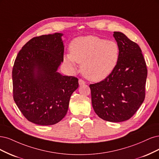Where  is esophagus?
<instances>
[{
	"instance_id": "34e87169",
	"label": "esophagus",
	"mask_w": 159,
	"mask_h": 159,
	"mask_svg": "<svg viewBox=\"0 0 159 159\" xmlns=\"http://www.w3.org/2000/svg\"><path fill=\"white\" fill-rule=\"evenodd\" d=\"M79 84L80 85L84 84H86V82H85L84 80H82V79H79Z\"/></svg>"
}]
</instances>
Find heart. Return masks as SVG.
<instances>
[{
    "instance_id": "1",
    "label": "heart",
    "mask_w": 159,
    "mask_h": 159,
    "mask_svg": "<svg viewBox=\"0 0 159 159\" xmlns=\"http://www.w3.org/2000/svg\"><path fill=\"white\" fill-rule=\"evenodd\" d=\"M120 58V47L116 42L94 35L75 38L70 44V54L64 60L72 70L75 63L81 65V72L90 80L98 82L116 69Z\"/></svg>"
}]
</instances>
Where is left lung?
Listing matches in <instances>:
<instances>
[{
	"label": "left lung",
	"instance_id": "1",
	"mask_svg": "<svg viewBox=\"0 0 159 159\" xmlns=\"http://www.w3.org/2000/svg\"><path fill=\"white\" fill-rule=\"evenodd\" d=\"M114 37L120 47L118 63L107 77L89 87L96 114L104 120L121 122L130 119L145 100L147 69L138 44L120 32Z\"/></svg>",
	"mask_w": 159,
	"mask_h": 159
}]
</instances>
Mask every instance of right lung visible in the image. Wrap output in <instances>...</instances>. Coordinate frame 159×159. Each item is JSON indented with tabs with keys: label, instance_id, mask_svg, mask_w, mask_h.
<instances>
[{
	"label": "right lung",
	"instance_id": "1",
	"mask_svg": "<svg viewBox=\"0 0 159 159\" xmlns=\"http://www.w3.org/2000/svg\"><path fill=\"white\" fill-rule=\"evenodd\" d=\"M63 34L33 38L18 52L12 69L13 98L28 121L50 125L62 120L79 79L57 72L63 61Z\"/></svg>",
	"mask_w": 159,
	"mask_h": 159
}]
</instances>
